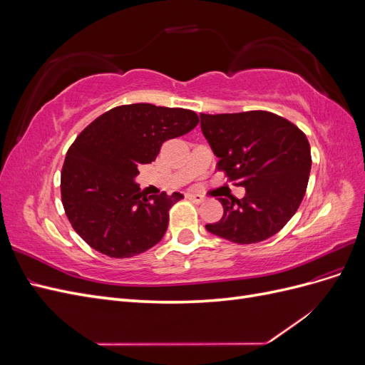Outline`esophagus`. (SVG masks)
<instances>
[{
  "label": "esophagus",
  "instance_id": "esophagus-1",
  "mask_svg": "<svg viewBox=\"0 0 365 365\" xmlns=\"http://www.w3.org/2000/svg\"><path fill=\"white\" fill-rule=\"evenodd\" d=\"M187 197H189L190 201L197 202V204H200V202H204V200H205V197H204L202 195H200V193H187Z\"/></svg>",
  "mask_w": 365,
  "mask_h": 365
}]
</instances>
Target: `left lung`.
Returning a JSON list of instances; mask_svg holds the SVG:
<instances>
[{"label":"left lung","mask_w":365,"mask_h":365,"mask_svg":"<svg viewBox=\"0 0 365 365\" xmlns=\"http://www.w3.org/2000/svg\"><path fill=\"white\" fill-rule=\"evenodd\" d=\"M201 130L236 185L245 196L219 197L224 216L207 224L212 235L256 244L274 236L295 215L311 173V146L303 132L268 111L201 114Z\"/></svg>","instance_id":"left-lung-1"}]
</instances>
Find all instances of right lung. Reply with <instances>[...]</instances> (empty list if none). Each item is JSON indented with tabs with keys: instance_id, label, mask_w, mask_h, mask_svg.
<instances>
[{
	"instance_id": "right-lung-1",
	"label": "right lung",
	"mask_w": 365,
	"mask_h": 365,
	"mask_svg": "<svg viewBox=\"0 0 365 365\" xmlns=\"http://www.w3.org/2000/svg\"><path fill=\"white\" fill-rule=\"evenodd\" d=\"M197 121L189 109L134 103L109 109L81 132L63 163L61 193L68 220L88 245L123 259L158 244L170 207L184 196H145L135 181L138 168Z\"/></svg>"
}]
</instances>
